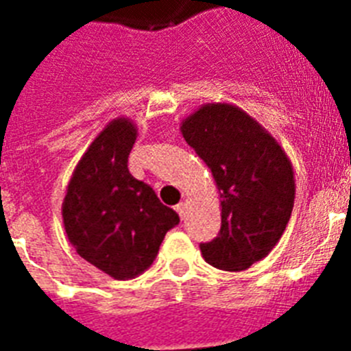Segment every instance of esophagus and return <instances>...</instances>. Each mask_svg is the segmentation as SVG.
<instances>
[{"label":"esophagus","mask_w":351,"mask_h":351,"mask_svg":"<svg viewBox=\"0 0 351 351\" xmlns=\"http://www.w3.org/2000/svg\"><path fill=\"white\" fill-rule=\"evenodd\" d=\"M186 209H187L186 202H180L178 206H176V211H178V215H180V219H184V217H186Z\"/></svg>","instance_id":"obj_1"}]
</instances>
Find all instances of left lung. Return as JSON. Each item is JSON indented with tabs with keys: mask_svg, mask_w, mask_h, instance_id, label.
I'll return each mask as SVG.
<instances>
[{
	"mask_svg": "<svg viewBox=\"0 0 351 351\" xmlns=\"http://www.w3.org/2000/svg\"><path fill=\"white\" fill-rule=\"evenodd\" d=\"M206 162L222 206L217 239L200 244L208 264L244 271L277 245L295 202L293 165L282 145L233 104H204L180 123Z\"/></svg>",
	"mask_w": 351,
	"mask_h": 351,
	"instance_id": "obj_1",
	"label": "left lung"
}]
</instances>
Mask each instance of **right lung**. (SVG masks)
<instances>
[{
    "mask_svg": "<svg viewBox=\"0 0 351 351\" xmlns=\"http://www.w3.org/2000/svg\"><path fill=\"white\" fill-rule=\"evenodd\" d=\"M138 127L114 118L76 164L62 217L69 242L82 258L117 280L138 277L158 255L165 233L180 219L153 187L127 169Z\"/></svg>",
    "mask_w": 351,
    "mask_h": 351,
    "instance_id": "right-lung-1",
    "label": "right lung"
}]
</instances>
